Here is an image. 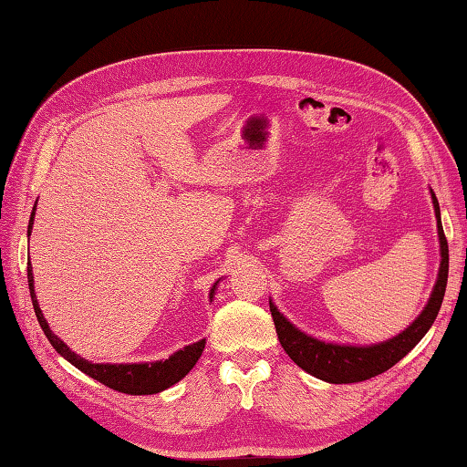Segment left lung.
Wrapping results in <instances>:
<instances>
[{
	"label": "left lung",
	"instance_id": "left-lung-1",
	"mask_svg": "<svg viewBox=\"0 0 467 467\" xmlns=\"http://www.w3.org/2000/svg\"><path fill=\"white\" fill-rule=\"evenodd\" d=\"M431 198H433L435 218H438V234H440V251H441L438 281H435L430 301L425 305L421 315L408 327V329L401 331L400 335H395L393 339H387L377 345L325 343L296 329L291 321L285 319L283 313H279L275 303L269 301L275 329H276V335H279L283 349L296 365L301 367V369H305L306 373L315 375L317 379H323L327 383H357V381L371 379V377L391 369L395 363L401 361L403 357L423 339V335L430 331L435 317L440 313V306L445 295V285H448V271H450V251H448V241H445L443 226H441L440 202L433 192H431Z\"/></svg>",
	"mask_w": 467,
	"mask_h": 467
}]
</instances>
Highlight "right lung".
<instances>
[{
	"instance_id": "right-lung-1",
	"label": "right lung",
	"mask_w": 467,
	"mask_h": 467,
	"mask_svg": "<svg viewBox=\"0 0 467 467\" xmlns=\"http://www.w3.org/2000/svg\"><path fill=\"white\" fill-rule=\"evenodd\" d=\"M34 214H36V206L32 211V216H29V224H27V236L32 234V226H34ZM27 283H29V295H32V303H34V311L37 317V323L42 327V331L46 333L47 341L52 343L54 349L72 363L78 369L84 371L86 375H90L92 379L104 383L110 389H116L120 393L128 395H152V393H161L168 387H172L178 383L182 377L192 369L196 361L201 359V355L204 351V343L206 339L196 341L192 345H186L184 349L176 351L174 355L168 357L164 361H152V363H92L84 359V357L76 355L69 347L59 339L57 335L52 333V329L47 327V321L44 319L42 309L37 305V296L34 291V273H32V265L27 263ZM218 283V281H216ZM216 283L211 289V301L214 296Z\"/></svg>"
}]
</instances>
